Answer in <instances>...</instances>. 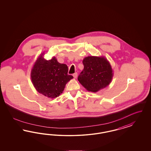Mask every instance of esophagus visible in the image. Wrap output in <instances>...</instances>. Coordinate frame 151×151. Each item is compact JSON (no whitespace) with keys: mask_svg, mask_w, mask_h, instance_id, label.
Instances as JSON below:
<instances>
[{"mask_svg":"<svg viewBox=\"0 0 151 151\" xmlns=\"http://www.w3.org/2000/svg\"><path fill=\"white\" fill-rule=\"evenodd\" d=\"M73 78H77V76H78V73H77V72H76V73H73Z\"/></svg>","mask_w":151,"mask_h":151,"instance_id":"34e87169","label":"esophagus"}]
</instances>
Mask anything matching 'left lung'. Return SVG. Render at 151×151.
<instances>
[{"instance_id":"obj_1","label":"left lung","mask_w":151,"mask_h":151,"mask_svg":"<svg viewBox=\"0 0 151 151\" xmlns=\"http://www.w3.org/2000/svg\"><path fill=\"white\" fill-rule=\"evenodd\" d=\"M83 63L84 70L78 79L88 91L97 92L110 84L113 72L106 58L89 56L84 58Z\"/></svg>"}]
</instances>
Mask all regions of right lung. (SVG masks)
Instances as JSON below:
<instances>
[{
  "label": "right lung",
  "mask_w": 151,
  "mask_h": 151,
  "mask_svg": "<svg viewBox=\"0 0 151 151\" xmlns=\"http://www.w3.org/2000/svg\"><path fill=\"white\" fill-rule=\"evenodd\" d=\"M43 54L37 58L31 70L32 82L38 93L48 98H56L63 93L73 76L68 75L67 65L59 63L54 57L46 60Z\"/></svg>",
  "instance_id": "right-lung-1"
}]
</instances>
